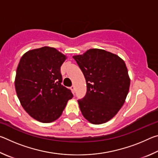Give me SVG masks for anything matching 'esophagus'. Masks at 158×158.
Listing matches in <instances>:
<instances>
[{
  "instance_id": "1",
  "label": "esophagus",
  "mask_w": 158,
  "mask_h": 158,
  "mask_svg": "<svg viewBox=\"0 0 158 158\" xmlns=\"http://www.w3.org/2000/svg\"><path fill=\"white\" fill-rule=\"evenodd\" d=\"M70 89L72 90V92H73V93L74 94V85H72V86L70 87Z\"/></svg>"
}]
</instances>
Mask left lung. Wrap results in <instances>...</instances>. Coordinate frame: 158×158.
Listing matches in <instances>:
<instances>
[{
  "label": "left lung",
  "instance_id": "8db88e82",
  "mask_svg": "<svg viewBox=\"0 0 158 158\" xmlns=\"http://www.w3.org/2000/svg\"><path fill=\"white\" fill-rule=\"evenodd\" d=\"M73 58L87 85L86 95L78 100L81 114L90 123H105L116 116L129 92L126 65L118 55L100 49H90Z\"/></svg>",
  "mask_w": 158,
  "mask_h": 158
}]
</instances>
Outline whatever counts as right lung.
Returning <instances> with one entry per match:
<instances>
[{"label":"right lung","instance_id":"1","mask_svg":"<svg viewBox=\"0 0 158 158\" xmlns=\"http://www.w3.org/2000/svg\"><path fill=\"white\" fill-rule=\"evenodd\" d=\"M67 56L53 47H43L26 52L17 66L15 85L24 110L41 123L59 118L73 98L61 85L60 67Z\"/></svg>","mask_w":158,"mask_h":158}]
</instances>
